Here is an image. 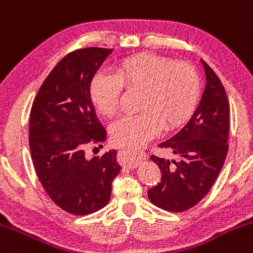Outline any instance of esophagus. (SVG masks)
Instances as JSON below:
<instances>
[{"instance_id": "esophagus-1", "label": "esophagus", "mask_w": 253, "mask_h": 253, "mask_svg": "<svg viewBox=\"0 0 253 253\" xmlns=\"http://www.w3.org/2000/svg\"><path fill=\"white\" fill-rule=\"evenodd\" d=\"M146 155L136 156L134 151L129 150V148H122L119 151V158H121V163L127 168H136L140 165L142 160H145Z\"/></svg>"}]
</instances>
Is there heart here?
<instances>
[{
  "label": "heart",
  "mask_w": 253,
  "mask_h": 253,
  "mask_svg": "<svg viewBox=\"0 0 253 253\" xmlns=\"http://www.w3.org/2000/svg\"><path fill=\"white\" fill-rule=\"evenodd\" d=\"M123 86L142 90L140 113L116 122L111 127L112 140L119 146L140 147L162 129L173 130L186 123L199 103L201 79L186 62L153 53L129 57L119 62L114 73L100 72L91 80V100L101 114L116 116Z\"/></svg>",
  "instance_id": "heart-1"
}]
</instances>
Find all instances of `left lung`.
Returning <instances> with one entry per match:
<instances>
[{
  "mask_svg": "<svg viewBox=\"0 0 253 253\" xmlns=\"http://www.w3.org/2000/svg\"><path fill=\"white\" fill-rule=\"evenodd\" d=\"M206 87L194 114L175 135L161 142L178 160L151 156L161 169V181L147 191L153 205L184 212L199 204L214 184L228 153L229 101L213 69L201 59Z\"/></svg>",
  "mask_w": 253,
  "mask_h": 253,
  "instance_id": "8db88e82",
  "label": "left lung"
}]
</instances>
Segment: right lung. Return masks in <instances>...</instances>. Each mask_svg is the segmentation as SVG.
Wrapping results in <instances>:
<instances>
[{"label": "right lung", "mask_w": 253, "mask_h": 253, "mask_svg": "<svg viewBox=\"0 0 253 253\" xmlns=\"http://www.w3.org/2000/svg\"><path fill=\"white\" fill-rule=\"evenodd\" d=\"M112 51L87 47L70 52L51 70L31 106L29 145L36 175L52 201L75 215L105 207L112 181L122 169L116 150L91 160L85 156L87 144L106 140L90 84Z\"/></svg>", "instance_id": "1"}]
</instances>
